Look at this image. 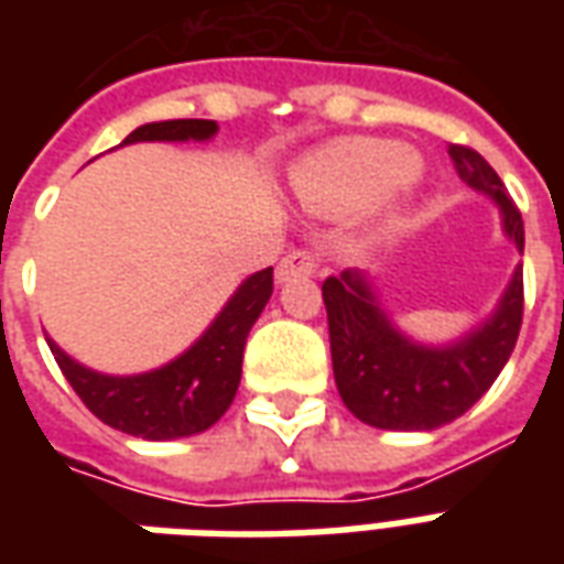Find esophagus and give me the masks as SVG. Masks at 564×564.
<instances>
[{
  "mask_svg": "<svg viewBox=\"0 0 564 564\" xmlns=\"http://www.w3.org/2000/svg\"><path fill=\"white\" fill-rule=\"evenodd\" d=\"M317 269V253H311V250H293V253H286V257L281 259V265H278V281L283 283L293 281V278H311Z\"/></svg>",
  "mask_w": 564,
  "mask_h": 564,
  "instance_id": "esophagus-1",
  "label": "esophagus"
}]
</instances>
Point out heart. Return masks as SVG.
<instances>
[{
    "mask_svg": "<svg viewBox=\"0 0 564 564\" xmlns=\"http://www.w3.org/2000/svg\"><path fill=\"white\" fill-rule=\"evenodd\" d=\"M414 169V150L399 141L347 139L311 156L295 172V189L307 205L344 214L375 205Z\"/></svg>",
    "mask_w": 564,
    "mask_h": 564,
    "instance_id": "1",
    "label": "heart"
}]
</instances>
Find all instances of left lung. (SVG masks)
Wrapping results in <instances>:
<instances>
[{
    "label": "left lung",
    "instance_id": "left-lung-1",
    "mask_svg": "<svg viewBox=\"0 0 564 564\" xmlns=\"http://www.w3.org/2000/svg\"><path fill=\"white\" fill-rule=\"evenodd\" d=\"M447 153L465 184L496 198L505 232L522 250V214L496 169L465 144H449ZM323 302L335 383L350 414L375 429L425 432L453 423L496 383L520 335L525 299L522 269H517L496 314L449 347H423L392 329L359 271L326 278Z\"/></svg>",
    "mask_w": 564,
    "mask_h": 564
}]
</instances>
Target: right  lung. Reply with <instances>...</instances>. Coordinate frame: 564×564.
I'll use <instances>...</instances> for the list:
<instances>
[{"label": "right lung", "mask_w": 564, "mask_h": 564, "mask_svg": "<svg viewBox=\"0 0 564 564\" xmlns=\"http://www.w3.org/2000/svg\"><path fill=\"white\" fill-rule=\"evenodd\" d=\"M214 132H217L214 120H162L129 132L123 144L205 141ZM271 290H274V271L262 269L250 274L226 302L220 317L210 323V329L184 356L148 375H132V378L99 375L68 359L54 341H47V347L59 371L72 383V390L78 392L80 402L111 429L148 441L198 435L229 411L241 383L247 332L262 314Z\"/></svg>", "instance_id": "add662e5"}]
</instances>
